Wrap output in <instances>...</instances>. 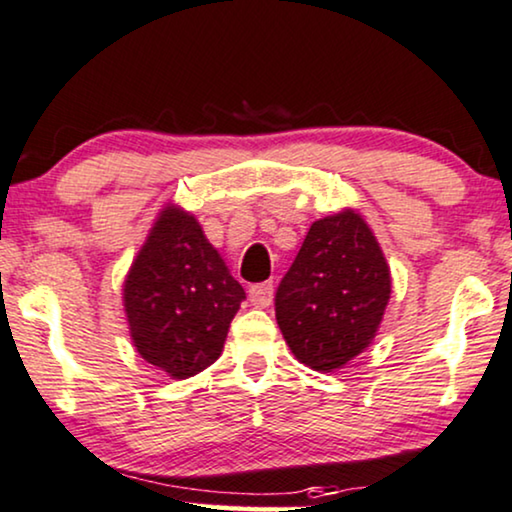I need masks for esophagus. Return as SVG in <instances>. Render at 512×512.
<instances>
[{
	"label": "esophagus",
	"instance_id": "1",
	"mask_svg": "<svg viewBox=\"0 0 512 512\" xmlns=\"http://www.w3.org/2000/svg\"><path fill=\"white\" fill-rule=\"evenodd\" d=\"M272 282H261V284H254V287L249 289V301L256 305V308H268L272 303Z\"/></svg>",
	"mask_w": 512,
	"mask_h": 512
}]
</instances>
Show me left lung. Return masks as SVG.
<instances>
[{
    "instance_id": "8db88e82",
    "label": "left lung",
    "mask_w": 512,
    "mask_h": 512,
    "mask_svg": "<svg viewBox=\"0 0 512 512\" xmlns=\"http://www.w3.org/2000/svg\"><path fill=\"white\" fill-rule=\"evenodd\" d=\"M390 298V270L355 211L320 218L275 294V317L296 360L341 369L376 336Z\"/></svg>"
}]
</instances>
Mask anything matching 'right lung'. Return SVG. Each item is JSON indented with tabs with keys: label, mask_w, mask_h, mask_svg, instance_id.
<instances>
[{
	"label": "right lung",
	"mask_w": 512,
	"mask_h": 512,
	"mask_svg": "<svg viewBox=\"0 0 512 512\" xmlns=\"http://www.w3.org/2000/svg\"><path fill=\"white\" fill-rule=\"evenodd\" d=\"M244 298L199 223L174 207L157 218L124 282L136 350L174 378L195 376L218 360Z\"/></svg>",
	"instance_id": "1"
}]
</instances>
